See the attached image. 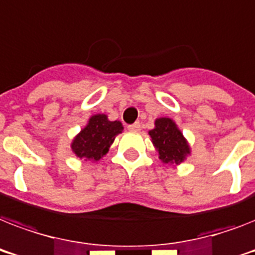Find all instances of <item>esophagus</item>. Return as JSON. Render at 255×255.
Instances as JSON below:
<instances>
[{
  "instance_id": "34e87169",
  "label": "esophagus",
  "mask_w": 255,
  "mask_h": 255,
  "mask_svg": "<svg viewBox=\"0 0 255 255\" xmlns=\"http://www.w3.org/2000/svg\"><path fill=\"white\" fill-rule=\"evenodd\" d=\"M128 129L132 132L140 131V123L139 122H136V123H133V124H129V126H128Z\"/></svg>"
}]
</instances>
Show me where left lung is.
Wrapping results in <instances>:
<instances>
[{
  "instance_id": "1",
  "label": "left lung",
  "mask_w": 255,
  "mask_h": 255,
  "mask_svg": "<svg viewBox=\"0 0 255 255\" xmlns=\"http://www.w3.org/2000/svg\"><path fill=\"white\" fill-rule=\"evenodd\" d=\"M152 144L164 164L178 165L190 155V145L182 132L170 118L155 120V128L148 132Z\"/></svg>"
}]
</instances>
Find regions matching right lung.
<instances>
[{"label": "right lung", "mask_w": 255, "mask_h": 255, "mask_svg": "<svg viewBox=\"0 0 255 255\" xmlns=\"http://www.w3.org/2000/svg\"><path fill=\"white\" fill-rule=\"evenodd\" d=\"M123 129L119 120L111 122L104 114L92 115L71 141V151L79 159L98 161L107 153L115 137Z\"/></svg>", "instance_id": "obj_1"}]
</instances>
